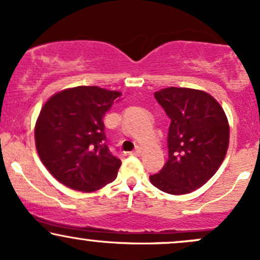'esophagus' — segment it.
Here are the masks:
<instances>
[{"label":"esophagus","instance_id":"esophagus-1","mask_svg":"<svg viewBox=\"0 0 260 260\" xmlns=\"http://www.w3.org/2000/svg\"><path fill=\"white\" fill-rule=\"evenodd\" d=\"M140 154H142V149L140 148H136L132 153H131V155H134V156H139Z\"/></svg>","mask_w":260,"mask_h":260}]
</instances>
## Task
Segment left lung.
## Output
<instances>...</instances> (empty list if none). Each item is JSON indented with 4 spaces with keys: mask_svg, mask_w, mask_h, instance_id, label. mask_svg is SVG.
Listing matches in <instances>:
<instances>
[{
    "mask_svg": "<svg viewBox=\"0 0 260 260\" xmlns=\"http://www.w3.org/2000/svg\"><path fill=\"white\" fill-rule=\"evenodd\" d=\"M155 99L171 118L169 159L153 186L169 194L198 189L215 175L229 148L230 126L225 111L208 92L190 88L161 89Z\"/></svg>",
    "mask_w": 260,
    "mask_h": 260,
    "instance_id": "left-lung-1",
    "label": "left lung"
}]
</instances>
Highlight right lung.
Here are the masks:
<instances>
[{
  "instance_id": "1",
  "label": "right lung",
  "mask_w": 260,
  "mask_h": 260,
  "mask_svg": "<svg viewBox=\"0 0 260 260\" xmlns=\"http://www.w3.org/2000/svg\"><path fill=\"white\" fill-rule=\"evenodd\" d=\"M120 91L80 85L52 95L35 124L44 166L66 187L94 192L112 182L121 160L110 153L103 118Z\"/></svg>"
}]
</instances>
